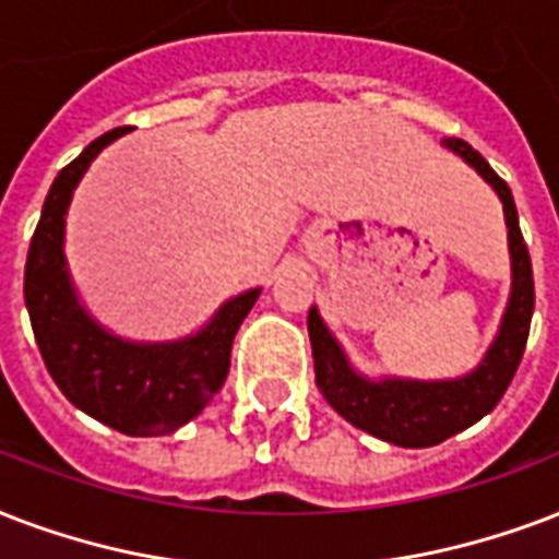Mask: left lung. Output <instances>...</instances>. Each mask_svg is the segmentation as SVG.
I'll list each match as a JSON object with an SVG mask.
<instances>
[{"label": "left lung", "mask_w": 559, "mask_h": 559, "mask_svg": "<svg viewBox=\"0 0 559 559\" xmlns=\"http://www.w3.org/2000/svg\"><path fill=\"white\" fill-rule=\"evenodd\" d=\"M442 146L466 160L487 181L504 207L507 249H510V296L501 313L496 340L472 372L442 381L395 378V374H364L348 360L346 348L331 334L317 305L310 308L308 334L317 366V386L325 402L346 421L378 440L402 449H428L466 431L484 419L507 393L525 355L527 331L534 317V270L531 254L519 231V213L510 187L492 173V166L468 146L466 140L445 138Z\"/></svg>", "instance_id": "1"}]
</instances>
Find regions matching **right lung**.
<instances>
[{
	"instance_id": "add662e5",
	"label": "right lung",
	"mask_w": 559,
	"mask_h": 559,
	"mask_svg": "<svg viewBox=\"0 0 559 559\" xmlns=\"http://www.w3.org/2000/svg\"><path fill=\"white\" fill-rule=\"evenodd\" d=\"M122 134L114 128L93 140L52 181L25 261V308L43 364L79 411L128 437H164L223 390L234 336L261 287L228 298L195 334L166 343L126 340L93 319L63 254L67 211L96 155Z\"/></svg>"
}]
</instances>
